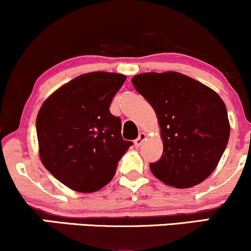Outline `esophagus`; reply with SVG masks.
<instances>
[{"label":"esophagus","instance_id":"34e87169","mask_svg":"<svg viewBox=\"0 0 251 251\" xmlns=\"http://www.w3.org/2000/svg\"><path fill=\"white\" fill-rule=\"evenodd\" d=\"M145 139H146V134L144 133V132H140L139 135H138L137 139L134 140V145L137 146V148H139V146L142 145L143 142H144V140H145Z\"/></svg>","mask_w":251,"mask_h":251}]
</instances>
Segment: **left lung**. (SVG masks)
Instances as JSON below:
<instances>
[{"label":"left lung","mask_w":251,"mask_h":251,"mask_svg":"<svg viewBox=\"0 0 251 251\" xmlns=\"http://www.w3.org/2000/svg\"><path fill=\"white\" fill-rule=\"evenodd\" d=\"M135 91L154 109L164 149L151 172L164 184L184 189L209 177L227 145L230 124L221 97L192 77L143 73L132 77Z\"/></svg>","instance_id":"8db88e82"}]
</instances>
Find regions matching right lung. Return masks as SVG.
I'll use <instances>...</instances> for the list:
<instances>
[{"instance_id":"obj_1","label":"right lung","mask_w":251,"mask_h":251,"mask_svg":"<svg viewBox=\"0 0 251 251\" xmlns=\"http://www.w3.org/2000/svg\"><path fill=\"white\" fill-rule=\"evenodd\" d=\"M126 76L82 74L56 89L36 118L40 158L66 186L94 192L108 184L132 142L122 137V120L109 112Z\"/></svg>"}]
</instances>
